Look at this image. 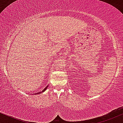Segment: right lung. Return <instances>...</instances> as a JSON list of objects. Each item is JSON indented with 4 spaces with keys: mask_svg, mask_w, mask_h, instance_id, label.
I'll use <instances>...</instances> for the list:
<instances>
[{
    "mask_svg": "<svg viewBox=\"0 0 123 123\" xmlns=\"http://www.w3.org/2000/svg\"><path fill=\"white\" fill-rule=\"evenodd\" d=\"M48 87V86H47V87H46V88H45L44 89V90H43V91H40V92H37V93H36V94H40V93H42V92H43L44 91H45V90H46V89H47V88Z\"/></svg>",
    "mask_w": 123,
    "mask_h": 123,
    "instance_id": "obj_1",
    "label": "right lung"
}]
</instances>
